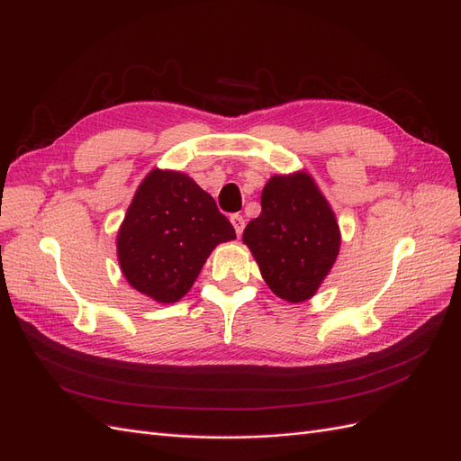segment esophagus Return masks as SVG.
Listing matches in <instances>:
<instances>
[{
    "label": "esophagus",
    "mask_w": 461,
    "mask_h": 461,
    "mask_svg": "<svg viewBox=\"0 0 461 461\" xmlns=\"http://www.w3.org/2000/svg\"><path fill=\"white\" fill-rule=\"evenodd\" d=\"M230 222H232V227H234V230H236V236H240L242 230H244V227H246L244 217L239 215V213H234V215H230Z\"/></svg>",
    "instance_id": "34e87169"
}]
</instances>
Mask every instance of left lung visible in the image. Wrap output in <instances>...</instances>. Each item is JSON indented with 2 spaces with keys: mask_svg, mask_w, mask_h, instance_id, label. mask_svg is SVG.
<instances>
[{
  "mask_svg": "<svg viewBox=\"0 0 461 461\" xmlns=\"http://www.w3.org/2000/svg\"><path fill=\"white\" fill-rule=\"evenodd\" d=\"M242 242L278 298L298 303L315 296L340 252V229L330 203L305 171L273 175L261 192V213Z\"/></svg>",
  "mask_w": 461,
  "mask_h": 461,
  "instance_id": "1",
  "label": "left lung"
}]
</instances>
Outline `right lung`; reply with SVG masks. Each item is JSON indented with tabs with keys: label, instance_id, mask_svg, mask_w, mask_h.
Returning <instances> with one entry per match:
<instances>
[{
	"label": "right lung",
	"instance_id": "right-lung-1",
	"mask_svg": "<svg viewBox=\"0 0 461 461\" xmlns=\"http://www.w3.org/2000/svg\"><path fill=\"white\" fill-rule=\"evenodd\" d=\"M234 239L230 221L194 178L151 169L119 227L117 258L134 290L175 303L192 288L215 246Z\"/></svg>",
	"mask_w": 461,
	"mask_h": 461
}]
</instances>
